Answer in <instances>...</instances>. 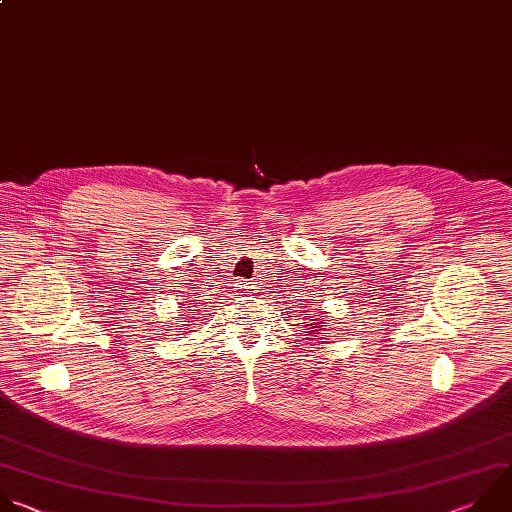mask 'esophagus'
Instances as JSON below:
<instances>
[{
	"instance_id": "34e87169",
	"label": "esophagus",
	"mask_w": 512,
	"mask_h": 512,
	"mask_svg": "<svg viewBox=\"0 0 512 512\" xmlns=\"http://www.w3.org/2000/svg\"><path fill=\"white\" fill-rule=\"evenodd\" d=\"M240 286H242V288H252V286H248V284H240Z\"/></svg>"
}]
</instances>
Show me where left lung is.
Returning <instances> with one entry per match:
<instances>
[{
    "mask_svg": "<svg viewBox=\"0 0 512 512\" xmlns=\"http://www.w3.org/2000/svg\"><path fill=\"white\" fill-rule=\"evenodd\" d=\"M321 327H325V325H323V323H321ZM313 331H319V325H317V323H315V327H313ZM313 335H317V333H313Z\"/></svg>",
    "mask_w": 512,
    "mask_h": 512,
    "instance_id": "1",
    "label": "left lung"
}]
</instances>
